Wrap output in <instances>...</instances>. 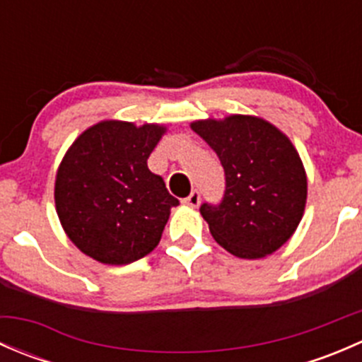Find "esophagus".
I'll return each mask as SVG.
<instances>
[{
    "label": "esophagus",
    "instance_id": "34e87169",
    "mask_svg": "<svg viewBox=\"0 0 362 362\" xmlns=\"http://www.w3.org/2000/svg\"><path fill=\"white\" fill-rule=\"evenodd\" d=\"M199 202H202V194H199L198 189H194V191H192L191 194L184 199V203L189 204V206H198Z\"/></svg>",
    "mask_w": 362,
    "mask_h": 362
}]
</instances>
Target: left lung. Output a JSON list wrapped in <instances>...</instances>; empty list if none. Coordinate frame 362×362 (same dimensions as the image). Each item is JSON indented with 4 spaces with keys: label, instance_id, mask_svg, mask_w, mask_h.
<instances>
[{
    "label": "left lung",
    "instance_id": "left-lung-1",
    "mask_svg": "<svg viewBox=\"0 0 362 362\" xmlns=\"http://www.w3.org/2000/svg\"><path fill=\"white\" fill-rule=\"evenodd\" d=\"M191 127L224 168L221 203L199 206L215 242L242 259L273 254L293 236L306 203L305 168L289 138L249 115Z\"/></svg>",
    "mask_w": 362,
    "mask_h": 362
}]
</instances>
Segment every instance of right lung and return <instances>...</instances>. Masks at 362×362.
I'll return each mask as SVG.
<instances>
[{"label": "right lung", "instance_id": "1", "mask_svg": "<svg viewBox=\"0 0 362 362\" xmlns=\"http://www.w3.org/2000/svg\"><path fill=\"white\" fill-rule=\"evenodd\" d=\"M164 127L105 120L83 131L56 177V208L83 254L105 264H129L158 247L171 206L163 177L147 159Z\"/></svg>", "mask_w": 362, "mask_h": 362}]
</instances>
